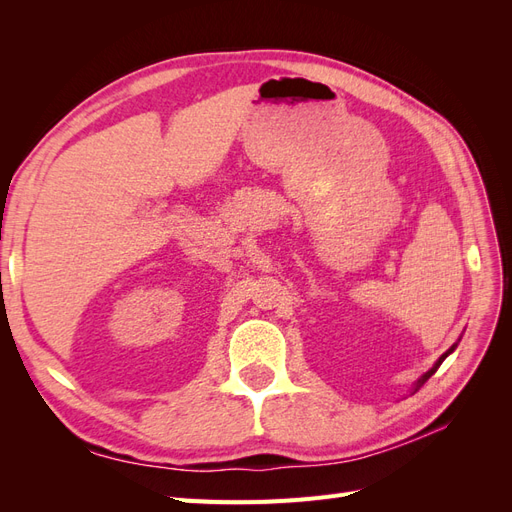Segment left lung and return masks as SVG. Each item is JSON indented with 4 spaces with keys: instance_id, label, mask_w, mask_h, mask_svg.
<instances>
[{
    "instance_id": "left-lung-1",
    "label": "left lung",
    "mask_w": 512,
    "mask_h": 512,
    "mask_svg": "<svg viewBox=\"0 0 512 512\" xmlns=\"http://www.w3.org/2000/svg\"><path fill=\"white\" fill-rule=\"evenodd\" d=\"M455 348H457V344H455V346H451V348H448V350H446V352H444V354L440 356V359H438V363H436V365H433V367H431V369L427 371V374H425V376H423L421 380H418V386H421V384H425V382H427V380H429V378H431L433 374H436V371H438V367L442 365V361H444V359H446V356H448V354H451V352H453Z\"/></svg>"
}]
</instances>
